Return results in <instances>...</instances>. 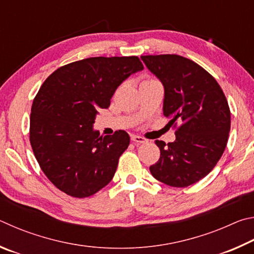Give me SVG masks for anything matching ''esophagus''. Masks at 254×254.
<instances>
[{"label":"esophagus","instance_id":"34e87169","mask_svg":"<svg viewBox=\"0 0 254 254\" xmlns=\"http://www.w3.org/2000/svg\"><path fill=\"white\" fill-rule=\"evenodd\" d=\"M131 140L134 141L135 144H146V143H147V139L144 138V137L137 136V135H132L131 136Z\"/></svg>","mask_w":254,"mask_h":254}]
</instances>
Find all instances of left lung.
Masks as SVG:
<instances>
[{
	"label": "left lung",
	"instance_id": "obj_1",
	"mask_svg": "<svg viewBox=\"0 0 254 254\" xmlns=\"http://www.w3.org/2000/svg\"><path fill=\"white\" fill-rule=\"evenodd\" d=\"M140 58L163 84L168 124H180L173 143L156 140L161 157L149 171L164 184L186 188L205 177L224 152L231 127L228 100L216 80L192 60L176 55Z\"/></svg>",
	"mask_w": 254,
	"mask_h": 254
}]
</instances>
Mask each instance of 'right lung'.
I'll use <instances>...</instances> for the list:
<instances>
[{
	"label": "right lung",
	"instance_id": "right-lung-1",
	"mask_svg": "<svg viewBox=\"0 0 254 254\" xmlns=\"http://www.w3.org/2000/svg\"><path fill=\"white\" fill-rule=\"evenodd\" d=\"M144 69L137 57H96L57 69L35 96L30 117L34 156L51 183L73 197L105 188L129 145L125 130L100 136L98 110L130 74Z\"/></svg>",
	"mask_w": 254,
	"mask_h": 254
}]
</instances>
